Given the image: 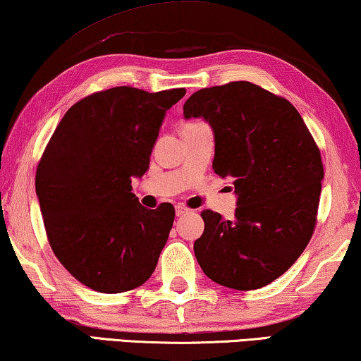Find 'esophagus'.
<instances>
[{
	"mask_svg": "<svg viewBox=\"0 0 361 361\" xmlns=\"http://www.w3.org/2000/svg\"><path fill=\"white\" fill-rule=\"evenodd\" d=\"M175 211H176V215H178V217H183V215L190 214L191 209H188L186 206H181V204H178V206L175 207Z\"/></svg>",
	"mask_w": 361,
	"mask_h": 361,
	"instance_id": "esophagus-1",
	"label": "esophagus"
}]
</instances>
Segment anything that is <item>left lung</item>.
<instances>
[{"instance_id":"left-lung-1","label":"left lung","mask_w":361,"mask_h":361,"mask_svg":"<svg viewBox=\"0 0 361 361\" xmlns=\"http://www.w3.org/2000/svg\"><path fill=\"white\" fill-rule=\"evenodd\" d=\"M183 110L212 126V169L232 176L238 195L233 220L201 212L199 266L224 287H264L288 271L313 236L324 178L318 144L287 99L248 80L197 90Z\"/></svg>"}]
</instances>
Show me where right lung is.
<instances>
[{
	"instance_id": "1",
	"label": "right lung",
	"mask_w": 361,
	"mask_h": 361,
	"mask_svg": "<svg viewBox=\"0 0 361 361\" xmlns=\"http://www.w3.org/2000/svg\"><path fill=\"white\" fill-rule=\"evenodd\" d=\"M185 94L131 85L94 92L66 111L43 150L35 191L48 243L95 292L136 288L157 266L175 209L142 207L131 181L146 173L165 113Z\"/></svg>"
}]
</instances>
